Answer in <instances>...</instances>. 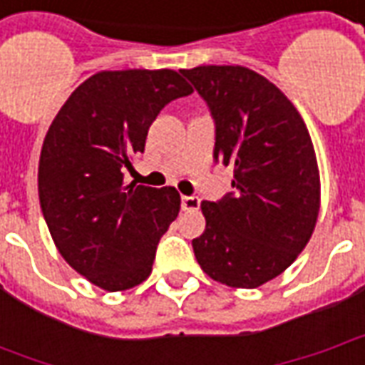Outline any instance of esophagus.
Masks as SVG:
<instances>
[{"label": "esophagus", "mask_w": 365, "mask_h": 365, "mask_svg": "<svg viewBox=\"0 0 365 365\" xmlns=\"http://www.w3.org/2000/svg\"><path fill=\"white\" fill-rule=\"evenodd\" d=\"M199 197L195 195H183L182 197V209L183 211H197L199 209Z\"/></svg>", "instance_id": "1"}]
</instances>
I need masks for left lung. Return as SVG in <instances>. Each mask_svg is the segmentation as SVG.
<instances>
[{"label": "left lung", "mask_w": 365, "mask_h": 365, "mask_svg": "<svg viewBox=\"0 0 365 365\" xmlns=\"http://www.w3.org/2000/svg\"><path fill=\"white\" fill-rule=\"evenodd\" d=\"M215 120V162L235 166L232 191L203 201L191 240L215 282L254 289L295 262L313 235L321 183L305 123L264 76L242 66L180 70Z\"/></svg>", "instance_id": "obj_1"}]
</instances>
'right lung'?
Returning a JSON list of instances; mask_svg holds the SVG:
<instances>
[{"mask_svg": "<svg viewBox=\"0 0 365 365\" xmlns=\"http://www.w3.org/2000/svg\"><path fill=\"white\" fill-rule=\"evenodd\" d=\"M174 70L99 72L68 97L44 136L38 199L62 258L107 291L130 289L152 272L162 235L180 213L174 187L125 185L152 120L190 96Z\"/></svg>", "mask_w": 365, "mask_h": 365, "instance_id": "obj_1", "label": "right lung"}]
</instances>
